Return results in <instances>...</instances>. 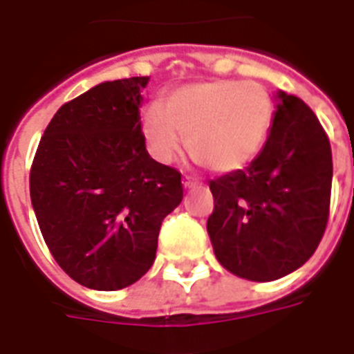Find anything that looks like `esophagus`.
Returning <instances> with one entry per match:
<instances>
[{
	"mask_svg": "<svg viewBox=\"0 0 354 354\" xmlns=\"http://www.w3.org/2000/svg\"><path fill=\"white\" fill-rule=\"evenodd\" d=\"M196 185H198V182H196V180H193V178H185V180H183V187L185 189H193V187H196Z\"/></svg>",
	"mask_w": 354,
	"mask_h": 354,
	"instance_id": "esophagus-1",
	"label": "esophagus"
}]
</instances>
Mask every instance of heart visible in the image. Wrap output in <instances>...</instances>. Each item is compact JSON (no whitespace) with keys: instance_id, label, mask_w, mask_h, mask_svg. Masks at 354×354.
<instances>
[{"instance_id":"1","label":"heart","mask_w":354,"mask_h":354,"mask_svg":"<svg viewBox=\"0 0 354 354\" xmlns=\"http://www.w3.org/2000/svg\"><path fill=\"white\" fill-rule=\"evenodd\" d=\"M273 117V98L258 81L207 80L174 88L161 107H145L141 129L159 163H172L187 139L196 161L228 174L260 156Z\"/></svg>"}]
</instances>
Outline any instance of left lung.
Listing matches in <instances>:
<instances>
[{
  "label": "left lung",
  "instance_id": "1",
  "mask_svg": "<svg viewBox=\"0 0 354 354\" xmlns=\"http://www.w3.org/2000/svg\"><path fill=\"white\" fill-rule=\"evenodd\" d=\"M271 133L245 171L209 182L213 252L239 279L271 282L304 266L328 219L333 152L303 100L274 94Z\"/></svg>",
  "mask_w": 354,
  "mask_h": 354
}]
</instances>
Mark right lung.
<instances>
[{"mask_svg": "<svg viewBox=\"0 0 354 354\" xmlns=\"http://www.w3.org/2000/svg\"><path fill=\"white\" fill-rule=\"evenodd\" d=\"M148 77L104 81L64 104L35 153L29 191L48 249L77 284L128 288L152 267L180 172L150 158L139 107Z\"/></svg>", "mask_w": 354, "mask_h": 354, "instance_id": "add662e5", "label": "right lung"}]
</instances>
